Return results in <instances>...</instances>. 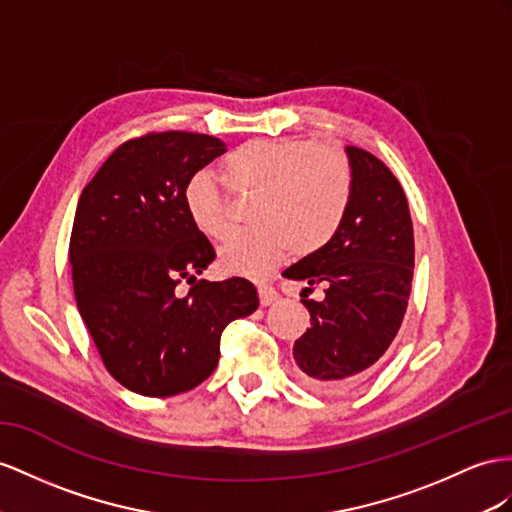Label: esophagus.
<instances>
[{
	"label": "esophagus",
	"instance_id": "obj_1",
	"mask_svg": "<svg viewBox=\"0 0 512 512\" xmlns=\"http://www.w3.org/2000/svg\"><path fill=\"white\" fill-rule=\"evenodd\" d=\"M257 294H259L261 307H270V305L274 303V300L279 298L277 290H274V287H270V285H259V287H257Z\"/></svg>",
	"mask_w": 512,
	"mask_h": 512
}]
</instances>
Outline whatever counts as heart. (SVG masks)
Here are the masks:
<instances>
[{"mask_svg": "<svg viewBox=\"0 0 512 512\" xmlns=\"http://www.w3.org/2000/svg\"><path fill=\"white\" fill-rule=\"evenodd\" d=\"M233 192L255 194L248 220L255 227L229 233L218 266L233 277L261 279L292 251L309 255L337 233L352 196V164L329 142L309 138H257L225 160ZM192 225L207 238L229 227V196L212 170L196 173L183 192Z\"/></svg>", "mask_w": 512, "mask_h": 512, "instance_id": "obj_1", "label": "heart"}]
</instances>
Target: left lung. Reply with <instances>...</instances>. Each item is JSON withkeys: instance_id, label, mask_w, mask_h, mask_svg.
<instances>
[{"instance_id": "8db88e82", "label": "left lung", "mask_w": 512, "mask_h": 512, "mask_svg": "<svg viewBox=\"0 0 512 512\" xmlns=\"http://www.w3.org/2000/svg\"><path fill=\"white\" fill-rule=\"evenodd\" d=\"M352 196L337 233L283 277L303 281L311 326L294 344L305 385L344 393L370 374L398 335L411 296L415 240L409 201L391 170L370 151L346 147ZM325 287L322 301L308 292Z\"/></svg>"}]
</instances>
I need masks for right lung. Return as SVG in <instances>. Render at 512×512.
Here are the masks:
<instances>
[{
    "instance_id": "1",
    "label": "right lung",
    "mask_w": 512,
    "mask_h": 512,
    "mask_svg": "<svg viewBox=\"0 0 512 512\" xmlns=\"http://www.w3.org/2000/svg\"><path fill=\"white\" fill-rule=\"evenodd\" d=\"M225 142L160 131L116 149L82 190L69 259L77 309L108 372L149 398L177 396L216 370L220 335L259 307L251 281L196 279L216 253L183 203ZM186 280L191 292L179 297Z\"/></svg>"
}]
</instances>
